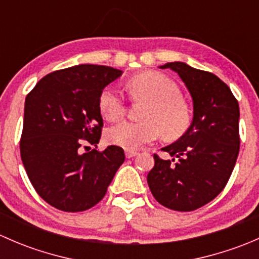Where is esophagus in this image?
<instances>
[{
	"label": "esophagus",
	"instance_id": "1",
	"mask_svg": "<svg viewBox=\"0 0 259 259\" xmlns=\"http://www.w3.org/2000/svg\"><path fill=\"white\" fill-rule=\"evenodd\" d=\"M137 154H138V151H135V150H126V151H125V155H126L127 159L133 158V156H135Z\"/></svg>",
	"mask_w": 259,
	"mask_h": 259
}]
</instances>
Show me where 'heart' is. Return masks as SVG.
Here are the masks:
<instances>
[{
    "instance_id": "heart-1",
    "label": "heart",
    "mask_w": 259,
    "mask_h": 259,
    "mask_svg": "<svg viewBox=\"0 0 259 259\" xmlns=\"http://www.w3.org/2000/svg\"><path fill=\"white\" fill-rule=\"evenodd\" d=\"M133 98L148 100L143 119L144 121H121L106 133L108 142L127 150L138 149L154 142L163 134L177 138L190 124V110L174 81L156 71H145L135 75L127 82ZM99 106L104 116L110 121L119 120L126 110L124 96L114 86H106L99 98Z\"/></svg>"
}]
</instances>
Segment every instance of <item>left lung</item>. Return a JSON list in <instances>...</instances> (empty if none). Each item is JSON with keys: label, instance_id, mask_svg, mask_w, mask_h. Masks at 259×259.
Returning a JSON list of instances; mask_svg holds the SVG:
<instances>
[{"label": "left lung", "instance_id": "left-lung-1", "mask_svg": "<svg viewBox=\"0 0 259 259\" xmlns=\"http://www.w3.org/2000/svg\"><path fill=\"white\" fill-rule=\"evenodd\" d=\"M161 69L178 72L193 99V121L176 143L154 154L148 174L151 194L164 207L190 211L213 200L228 183L239 153V105L227 83L214 74L184 62Z\"/></svg>", "mask_w": 259, "mask_h": 259}]
</instances>
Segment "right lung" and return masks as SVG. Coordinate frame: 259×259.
Wrapping results in <instances>:
<instances>
[{"mask_svg":"<svg viewBox=\"0 0 259 259\" xmlns=\"http://www.w3.org/2000/svg\"><path fill=\"white\" fill-rule=\"evenodd\" d=\"M121 74L77 65L46 75L26 96L21 159L37 194L56 209L82 211L98 204L124 163L116 145L82 153L83 143L96 145L101 138V91Z\"/></svg>","mask_w":259,"mask_h":259,"instance_id":"right-lung-1","label":"right lung"}]
</instances>
